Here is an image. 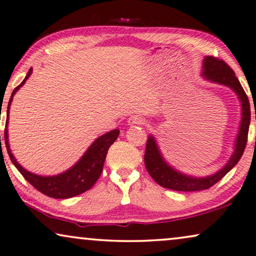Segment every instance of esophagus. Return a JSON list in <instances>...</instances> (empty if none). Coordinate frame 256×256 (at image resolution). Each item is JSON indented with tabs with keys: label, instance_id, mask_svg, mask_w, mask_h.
Here are the masks:
<instances>
[{
	"label": "esophagus",
	"instance_id": "obj_1",
	"mask_svg": "<svg viewBox=\"0 0 256 256\" xmlns=\"http://www.w3.org/2000/svg\"><path fill=\"white\" fill-rule=\"evenodd\" d=\"M128 125H142V124H145V119L140 117V116L138 114H134V116H131L130 118H128Z\"/></svg>",
	"mask_w": 256,
	"mask_h": 256
}]
</instances>
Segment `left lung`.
I'll use <instances>...</instances> for the list:
<instances>
[{
    "instance_id": "8db88e82",
    "label": "left lung",
    "mask_w": 256,
    "mask_h": 256,
    "mask_svg": "<svg viewBox=\"0 0 256 256\" xmlns=\"http://www.w3.org/2000/svg\"><path fill=\"white\" fill-rule=\"evenodd\" d=\"M202 76L205 80L213 82V83L222 84L230 88L238 94L239 100L241 102V111H242L241 116L242 117H241L239 134H238L236 140H235L234 152L226 165L216 173L208 176H204V178H194V176L180 173L173 168L172 166H170L165 162V159L162 158L158 145L156 142V139L152 136H150L148 142H146L144 156L146 170H148L153 180L156 184H159L160 186L165 187V188L182 190V192H196V190L210 188L214 184L220 182L236 165L244 154V148H246L248 130H250V105L247 94L244 92L242 86H241L239 80L235 76L234 71L222 60L207 56L204 60Z\"/></svg>"
}]
</instances>
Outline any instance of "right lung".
I'll return each instance as SVG.
<instances>
[{"label": "right lung", "instance_id": "1", "mask_svg": "<svg viewBox=\"0 0 256 256\" xmlns=\"http://www.w3.org/2000/svg\"><path fill=\"white\" fill-rule=\"evenodd\" d=\"M32 69L26 74V76L18 86L14 88L12 97L8 103V110H6V130H4V142L6 148L8 151L9 158L12 162L15 165V168L18 170L20 173L24 176V179L29 184L35 187L37 190L40 193L46 194V196L50 198H54V199H68V198L76 196L78 194L84 193L85 190H90L96 182L100 178L102 171H103V166L105 158H106L108 148L114 144L116 139L119 136V130H112L108 134L100 136L97 138L88 151L84 153L83 156L74 164L72 168L68 170V171L60 173L57 176H42L35 173H32L23 168L16 159L14 158L12 151H10L9 142H8V130H6V125H8V117H9V108L12 104L14 94L16 91L26 83L30 74H32ZM1 142V136H0Z\"/></svg>", "mask_w": 256, "mask_h": 256}]
</instances>
